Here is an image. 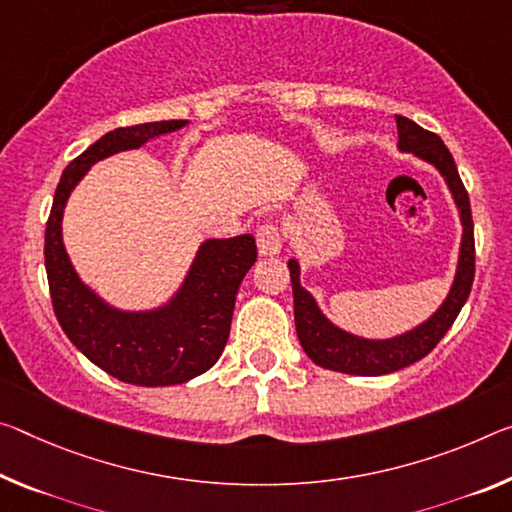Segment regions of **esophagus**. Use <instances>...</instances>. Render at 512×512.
Wrapping results in <instances>:
<instances>
[{
  "label": "esophagus",
  "instance_id": "34e87169",
  "mask_svg": "<svg viewBox=\"0 0 512 512\" xmlns=\"http://www.w3.org/2000/svg\"><path fill=\"white\" fill-rule=\"evenodd\" d=\"M259 255H278L282 250V232L275 221H266L257 230Z\"/></svg>",
  "mask_w": 512,
  "mask_h": 512
}]
</instances>
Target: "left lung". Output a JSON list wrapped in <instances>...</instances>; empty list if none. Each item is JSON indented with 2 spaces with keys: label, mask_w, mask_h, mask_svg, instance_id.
Returning a JSON list of instances; mask_svg holds the SVG:
<instances>
[{
  "label": "left lung",
  "mask_w": 512,
  "mask_h": 512,
  "mask_svg": "<svg viewBox=\"0 0 512 512\" xmlns=\"http://www.w3.org/2000/svg\"><path fill=\"white\" fill-rule=\"evenodd\" d=\"M396 127H399V148L403 152H415L417 157L431 161L444 175L453 198H456L462 218V248L456 282H453L449 296H446L440 310L426 323H421L419 328L405 332L401 337L371 342V339H360L332 326L326 316L321 314L319 307H316L314 298L300 287L298 262L291 259L289 275L291 289H294V319L300 346L310 355V360L323 369L353 373V376H383V373L410 367L412 362L426 358L437 346V342L449 332L453 321H456V316L462 310V305L469 298V291H472L476 264L474 221L467 189L458 175L456 161H453L449 148H446L440 136L412 123L410 118L396 116Z\"/></svg>",
  "instance_id": "left-lung-1"
}]
</instances>
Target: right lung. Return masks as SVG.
Returning a JSON list of instances; mask_svg holds the SVG:
<instances>
[{
    "label": "right lung",
    "mask_w": 512,
    "mask_h": 512,
    "mask_svg": "<svg viewBox=\"0 0 512 512\" xmlns=\"http://www.w3.org/2000/svg\"><path fill=\"white\" fill-rule=\"evenodd\" d=\"M180 127L184 120H159L104 134L63 170L45 227V271L56 319L88 360L129 385H180L214 367L230 337L239 285L257 259L250 234L205 241L180 294L157 312L113 310L81 285L61 241V216L70 191L95 161L141 148L154 136Z\"/></svg>",
    "instance_id": "add662e5"
}]
</instances>
